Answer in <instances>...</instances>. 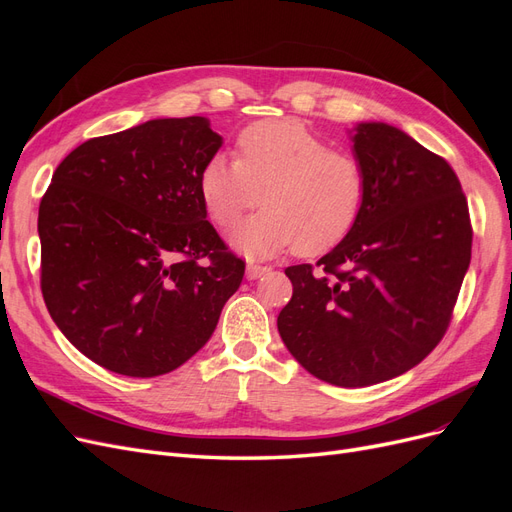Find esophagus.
Returning <instances> with one entry per match:
<instances>
[{
	"instance_id": "obj_1",
	"label": "esophagus",
	"mask_w": 512,
	"mask_h": 512,
	"mask_svg": "<svg viewBox=\"0 0 512 512\" xmlns=\"http://www.w3.org/2000/svg\"><path fill=\"white\" fill-rule=\"evenodd\" d=\"M269 271H271L269 267H262V265H256V262H250V265H247L245 275H247V280H258V277H262Z\"/></svg>"
}]
</instances>
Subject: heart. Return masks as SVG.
Wrapping results in <instances>:
<instances>
[{
  "instance_id": "b5f03b06",
  "label": "heart",
  "mask_w": 512,
  "mask_h": 512,
  "mask_svg": "<svg viewBox=\"0 0 512 512\" xmlns=\"http://www.w3.org/2000/svg\"><path fill=\"white\" fill-rule=\"evenodd\" d=\"M239 160L215 153L200 170L198 188L211 220L228 230L247 220L232 245L250 258L290 247L318 256L342 243L361 218L367 175L361 160L299 119L256 121L237 138Z\"/></svg>"
}]
</instances>
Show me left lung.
<instances>
[{"label": "left lung", "mask_w": 512, "mask_h": 512, "mask_svg": "<svg viewBox=\"0 0 512 512\" xmlns=\"http://www.w3.org/2000/svg\"><path fill=\"white\" fill-rule=\"evenodd\" d=\"M352 143L361 218L316 269H286L292 299L277 316L294 359L344 389L401 376L438 346L472 256L468 200L444 158L380 121Z\"/></svg>", "instance_id": "obj_1"}]
</instances>
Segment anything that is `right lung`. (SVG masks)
<instances>
[{"instance_id": "obj_1", "label": "right lung", "mask_w": 512, "mask_h": 512, "mask_svg": "<svg viewBox=\"0 0 512 512\" xmlns=\"http://www.w3.org/2000/svg\"><path fill=\"white\" fill-rule=\"evenodd\" d=\"M220 147L205 117L151 119L91 138L53 173L38 211L42 297L68 342L104 369H177L241 286L245 262L198 188Z\"/></svg>"}]
</instances>
